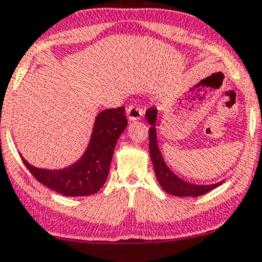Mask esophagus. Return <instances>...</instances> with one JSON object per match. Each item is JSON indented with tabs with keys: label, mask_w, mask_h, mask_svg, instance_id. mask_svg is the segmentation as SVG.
Returning <instances> with one entry per match:
<instances>
[{
	"label": "esophagus",
	"mask_w": 262,
	"mask_h": 262,
	"mask_svg": "<svg viewBox=\"0 0 262 262\" xmlns=\"http://www.w3.org/2000/svg\"><path fill=\"white\" fill-rule=\"evenodd\" d=\"M143 115V111L137 105H128L127 108V118L130 121L140 120Z\"/></svg>",
	"instance_id": "34e87169"
}]
</instances>
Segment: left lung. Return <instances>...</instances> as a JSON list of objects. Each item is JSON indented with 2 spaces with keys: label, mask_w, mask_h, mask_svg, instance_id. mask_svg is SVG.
<instances>
[{
  "label": "left lung",
  "mask_w": 262,
  "mask_h": 262,
  "mask_svg": "<svg viewBox=\"0 0 262 262\" xmlns=\"http://www.w3.org/2000/svg\"><path fill=\"white\" fill-rule=\"evenodd\" d=\"M146 118L147 121L151 125L149 127V154L151 163H153L154 172H156L158 182L165 192L176 196H199L210 192V190L216 188L224 182V181H221V182L214 183V185H193V183L183 181L175 175L167 167L165 161L163 159V156H161L159 147H158L156 128L157 109L148 108L146 112Z\"/></svg>",
  "instance_id": "left-lung-1"
}]
</instances>
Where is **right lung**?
<instances>
[{
  "mask_svg": "<svg viewBox=\"0 0 262 262\" xmlns=\"http://www.w3.org/2000/svg\"><path fill=\"white\" fill-rule=\"evenodd\" d=\"M127 125L125 108L105 109L96 116L89 147L73 165L60 170L38 169L21 156L24 165L38 182L66 196L91 195L104 185L115 144Z\"/></svg>",
  "mask_w": 262,
  "mask_h": 262,
  "instance_id": "obj_1",
  "label": "right lung"
}]
</instances>
